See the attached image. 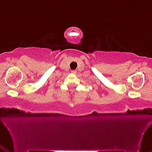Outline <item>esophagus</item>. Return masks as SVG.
Segmentation results:
<instances>
[{"label":"esophagus","instance_id":"obj_1","mask_svg":"<svg viewBox=\"0 0 152 152\" xmlns=\"http://www.w3.org/2000/svg\"><path fill=\"white\" fill-rule=\"evenodd\" d=\"M71 72H72V74H76V70H72V71H71Z\"/></svg>","mask_w":152,"mask_h":152}]
</instances>
